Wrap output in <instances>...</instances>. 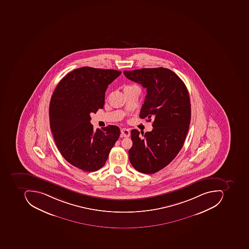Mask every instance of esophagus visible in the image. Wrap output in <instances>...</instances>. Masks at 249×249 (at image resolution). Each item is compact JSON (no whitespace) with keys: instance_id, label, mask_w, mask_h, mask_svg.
<instances>
[{"instance_id":"esophagus-1","label":"esophagus","mask_w":249,"mask_h":249,"mask_svg":"<svg viewBox=\"0 0 249 249\" xmlns=\"http://www.w3.org/2000/svg\"><path fill=\"white\" fill-rule=\"evenodd\" d=\"M121 135L125 138H128L130 136V131L128 130V128H122L121 129Z\"/></svg>"}]
</instances>
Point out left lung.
I'll return each mask as SVG.
<instances>
[{
    "label": "left lung",
    "instance_id": "obj_1",
    "mask_svg": "<svg viewBox=\"0 0 249 249\" xmlns=\"http://www.w3.org/2000/svg\"><path fill=\"white\" fill-rule=\"evenodd\" d=\"M128 79L146 89L140 118L153 123V130L141 138L131 131L133 145L128 158L136 171L154 174L169 164L183 146L189 131L191 104L183 81L169 69L143 68L124 71Z\"/></svg>",
    "mask_w": 249,
    "mask_h": 249
}]
</instances>
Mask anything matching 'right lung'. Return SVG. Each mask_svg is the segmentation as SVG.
Here are the masks:
<instances>
[{
  "instance_id": "add662e5",
  "label": "right lung",
  "mask_w": 249,
  "mask_h": 249,
  "mask_svg": "<svg viewBox=\"0 0 249 249\" xmlns=\"http://www.w3.org/2000/svg\"><path fill=\"white\" fill-rule=\"evenodd\" d=\"M114 70L84 67L60 80L49 105V121L56 146L71 165L84 171L103 168L121 130L108 125L93 131L90 113L103 108L107 86L121 75Z\"/></svg>"
}]
</instances>
